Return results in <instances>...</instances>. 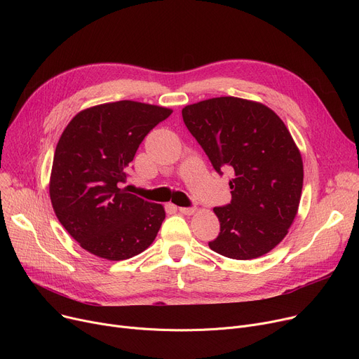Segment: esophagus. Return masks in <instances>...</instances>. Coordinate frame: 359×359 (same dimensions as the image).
Returning a JSON list of instances; mask_svg holds the SVG:
<instances>
[{
    "label": "esophagus",
    "instance_id": "esophagus-1",
    "mask_svg": "<svg viewBox=\"0 0 359 359\" xmlns=\"http://www.w3.org/2000/svg\"><path fill=\"white\" fill-rule=\"evenodd\" d=\"M179 211L184 215H192V214H195L196 208H179Z\"/></svg>",
    "mask_w": 359,
    "mask_h": 359
}]
</instances>
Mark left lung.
<instances>
[{
	"mask_svg": "<svg viewBox=\"0 0 359 359\" xmlns=\"http://www.w3.org/2000/svg\"><path fill=\"white\" fill-rule=\"evenodd\" d=\"M183 122L214 168L234 170L231 202L214 208L219 234L210 248L230 259L269 253L298 212L304 168L288 128L259 102L214 97L182 109Z\"/></svg>",
	"mask_w": 359,
	"mask_h": 359,
	"instance_id": "1",
	"label": "left lung"
}]
</instances>
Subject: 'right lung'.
<instances>
[{
  "instance_id": "obj_1",
  "label": "right lung",
  "mask_w": 359,
  "mask_h": 359,
  "mask_svg": "<svg viewBox=\"0 0 359 359\" xmlns=\"http://www.w3.org/2000/svg\"><path fill=\"white\" fill-rule=\"evenodd\" d=\"M172 109L121 100L75 115L56 144L49 196L56 218L88 253L125 260L154 241L164 206L129 194V163L148 132Z\"/></svg>"
}]
</instances>
